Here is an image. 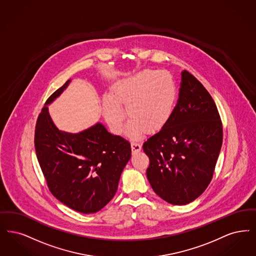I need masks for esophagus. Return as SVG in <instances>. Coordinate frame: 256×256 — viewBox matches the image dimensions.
<instances>
[{"mask_svg": "<svg viewBox=\"0 0 256 256\" xmlns=\"http://www.w3.org/2000/svg\"><path fill=\"white\" fill-rule=\"evenodd\" d=\"M132 154H136V152H139L142 148V146L141 144L138 143V142H132Z\"/></svg>", "mask_w": 256, "mask_h": 256, "instance_id": "esophagus-1", "label": "esophagus"}]
</instances>
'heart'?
<instances>
[{
    "label": "heart",
    "instance_id": "1",
    "mask_svg": "<svg viewBox=\"0 0 256 256\" xmlns=\"http://www.w3.org/2000/svg\"><path fill=\"white\" fill-rule=\"evenodd\" d=\"M177 88L170 72L144 70L124 81L112 95L104 98V115L110 130L123 132L124 112L132 121L128 133L133 138L141 133L161 130L174 114Z\"/></svg>",
    "mask_w": 256,
    "mask_h": 256
}]
</instances>
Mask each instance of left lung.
Instances as JSON below:
<instances>
[{"label": "left lung", "instance_id": "8db88e82", "mask_svg": "<svg viewBox=\"0 0 256 256\" xmlns=\"http://www.w3.org/2000/svg\"><path fill=\"white\" fill-rule=\"evenodd\" d=\"M179 98L168 123L143 144L154 192L172 204L194 201L210 183L223 142V126L210 94L182 72Z\"/></svg>", "mask_w": 256, "mask_h": 256}]
</instances>
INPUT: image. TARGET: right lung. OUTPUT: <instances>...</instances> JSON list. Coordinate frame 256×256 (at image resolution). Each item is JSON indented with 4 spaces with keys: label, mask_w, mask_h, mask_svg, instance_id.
Instances as JSON below:
<instances>
[{
    "label": "right lung",
    "mask_w": 256,
    "mask_h": 256,
    "mask_svg": "<svg viewBox=\"0 0 256 256\" xmlns=\"http://www.w3.org/2000/svg\"><path fill=\"white\" fill-rule=\"evenodd\" d=\"M70 81L54 92L42 108L35 128V150L52 194L76 212L94 214L116 194L132 148L128 141L108 132L102 124L79 133L56 128L46 106Z\"/></svg>",
    "instance_id": "obj_1"
}]
</instances>
